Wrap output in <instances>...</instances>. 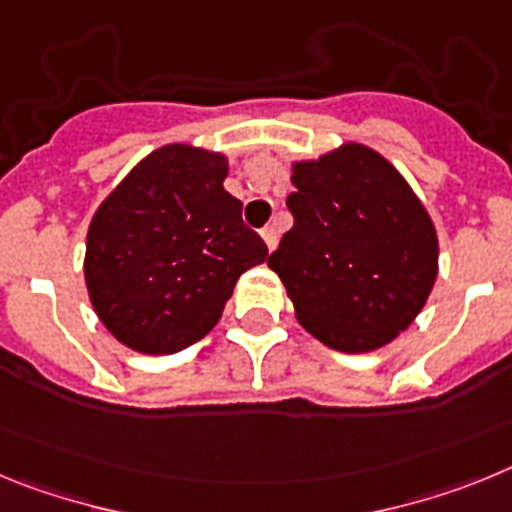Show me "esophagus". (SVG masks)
<instances>
[{
	"instance_id": "esophagus-1",
	"label": "esophagus",
	"mask_w": 512,
	"mask_h": 512,
	"mask_svg": "<svg viewBox=\"0 0 512 512\" xmlns=\"http://www.w3.org/2000/svg\"><path fill=\"white\" fill-rule=\"evenodd\" d=\"M262 242H265L268 252H273L275 244H278V231H275L273 226H265V229H262Z\"/></svg>"
}]
</instances>
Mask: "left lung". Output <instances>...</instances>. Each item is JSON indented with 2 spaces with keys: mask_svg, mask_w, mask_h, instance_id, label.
I'll return each mask as SVG.
<instances>
[{
  "mask_svg": "<svg viewBox=\"0 0 512 512\" xmlns=\"http://www.w3.org/2000/svg\"><path fill=\"white\" fill-rule=\"evenodd\" d=\"M293 226L268 268L296 319L340 353H371L415 322L438 278V231L402 172L345 141L291 162Z\"/></svg>",
  "mask_w": 512,
  "mask_h": 512,
  "instance_id": "1",
  "label": "left lung"
}]
</instances>
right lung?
<instances>
[{
  "label": "right lung",
  "instance_id": "1",
  "mask_svg": "<svg viewBox=\"0 0 512 512\" xmlns=\"http://www.w3.org/2000/svg\"><path fill=\"white\" fill-rule=\"evenodd\" d=\"M226 175L221 151L164 144L97 206L84 283L97 319L126 348L170 355L206 337L239 275L268 257L224 190Z\"/></svg>",
  "mask_w": 512,
  "mask_h": 512
}]
</instances>
